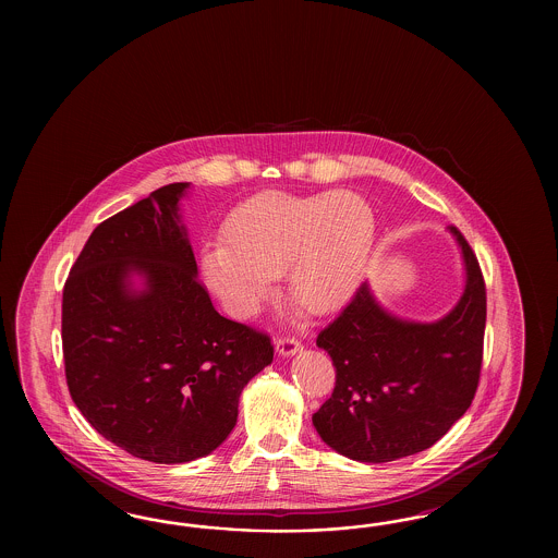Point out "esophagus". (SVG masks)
Here are the masks:
<instances>
[{
    "label": "esophagus",
    "mask_w": 558,
    "mask_h": 558,
    "mask_svg": "<svg viewBox=\"0 0 558 558\" xmlns=\"http://www.w3.org/2000/svg\"><path fill=\"white\" fill-rule=\"evenodd\" d=\"M276 350H278V354L292 355L296 354L299 350H303V345L299 339L292 338V336H282V338L276 339Z\"/></svg>",
    "instance_id": "obj_1"
}]
</instances>
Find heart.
I'll use <instances>...</instances> for the list:
<instances>
[{"label":"heart","mask_w":558,"mask_h":558,"mask_svg":"<svg viewBox=\"0 0 558 558\" xmlns=\"http://www.w3.org/2000/svg\"><path fill=\"white\" fill-rule=\"evenodd\" d=\"M372 245L374 215L352 192H262L236 210L229 241L204 247V278L231 313L245 317L274 276L290 268L292 301L323 315L350 299Z\"/></svg>","instance_id":"b5f03b06"}]
</instances>
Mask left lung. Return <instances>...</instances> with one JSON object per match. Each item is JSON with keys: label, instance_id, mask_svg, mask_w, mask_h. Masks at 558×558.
<instances>
[{"label": "left lung", "instance_id": "8db88e82", "mask_svg": "<svg viewBox=\"0 0 558 558\" xmlns=\"http://www.w3.org/2000/svg\"><path fill=\"white\" fill-rule=\"evenodd\" d=\"M466 288L436 323L390 317L368 284L317 336L331 355L336 387L313 415L323 441L360 462H390L434 446L466 413L483 366L487 288L469 241L450 225Z\"/></svg>", "mask_w": 558, "mask_h": 558}]
</instances>
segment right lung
Masks as SVG:
<instances>
[{
    "instance_id": "obj_1",
    "label": "right lung",
    "mask_w": 558,
    "mask_h": 558,
    "mask_svg": "<svg viewBox=\"0 0 558 558\" xmlns=\"http://www.w3.org/2000/svg\"><path fill=\"white\" fill-rule=\"evenodd\" d=\"M187 184L159 187L101 220L63 288L61 338L73 403L129 454L178 464L210 454L239 395L274 357L271 338L225 319L196 276L178 217ZM141 270L148 290L131 295Z\"/></svg>"
}]
</instances>
